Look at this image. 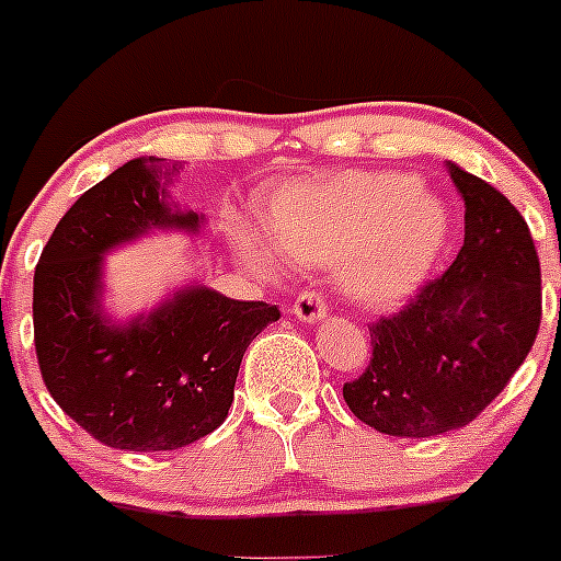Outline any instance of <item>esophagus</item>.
<instances>
[{
	"label": "esophagus",
	"mask_w": 561,
	"mask_h": 561,
	"mask_svg": "<svg viewBox=\"0 0 561 561\" xmlns=\"http://www.w3.org/2000/svg\"><path fill=\"white\" fill-rule=\"evenodd\" d=\"M293 314L304 322H320L322 317L328 314L325 296H322V293H314V290L301 293V296L296 298V304H293Z\"/></svg>",
	"instance_id": "obj_1"
}]
</instances>
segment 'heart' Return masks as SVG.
I'll return each instance as SVG.
<instances>
[{"mask_svg": "<svg viewBox=\"0 0 561 561\" xmlns=\"http://www.w3.org/2000/svg\"><path fill=\"white\" fill-rule=\"evenodd\" d=\"M417 175L358 171L285 186L268 211V236L241 230L254 268L339 263L344 285L369 307H390L428 276L448 239V211Z\"/></svg>", "mask_w": 561, "mask_h": 561, "instance_id": "obj_1", "label": "heart"}]
</instances>
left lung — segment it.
<instances>
[{
    "instance_id": "8db88e82",
    "label": "left lung",
    "mask_w": 561,
    "mask_h": 561,
    "mask_svg": "<svg viewBox=\"0 0 561 561\" xmlns=\"http://www.w3.org/2000/svg\"><path fill=\"white\" fill-rule=\"evenodd\" d=\"M463 197V247L399 312L369 325L371 360L342 393L358 421L390 437L467 426L529 355L542 314L540 257L518 208L450 165Z\"/></svg>"
}]
</instances>
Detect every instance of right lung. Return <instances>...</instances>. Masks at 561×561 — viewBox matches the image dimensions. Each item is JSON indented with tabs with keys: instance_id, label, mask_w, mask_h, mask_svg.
<instances>
[{
	"instance_id": "1",
	"label": "right lung",
	"mask_w": 561,
	"mask_h": 561,
	"mask_svg": "<svg viewBox=\"0 0 561 561\" xmlns=\"http://www.w3.org/2000/svg\"><path fill=\"white\" fill-rule=\"evenodd\" d=\"M165 160H129L59 219L35 268L32 317L39 375L65 415L116 450H175L228 417L249 342L279 307L208 287L118 328L100 312L103 252L149 228L195 230V211L165 206Z\"/></svg>"
}]
</instances>
